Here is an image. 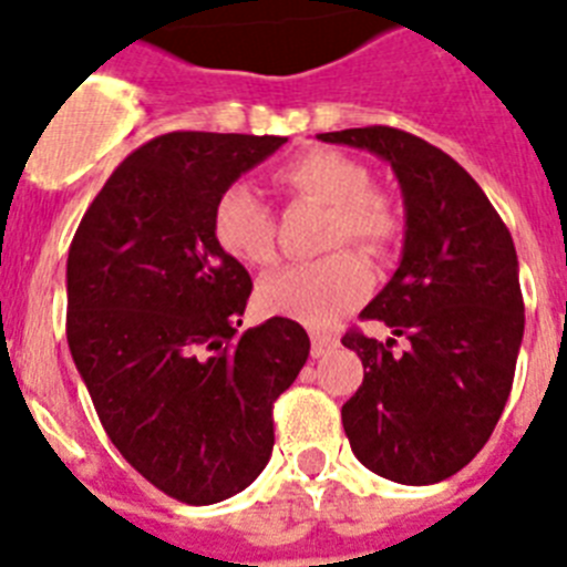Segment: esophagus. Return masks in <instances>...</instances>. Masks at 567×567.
Returning <instances> with one entry per match:
<instances>
[{"label":"esophagus","mask_w":567,"mask_h":567,"mask_svg":"<svg viewBox=\"0 0 567 567\" xmlns=\"http://www.w3.org/2000/svg\"><path fill=\"white\" fill-rule=\"evenodd\" d=\"M332 347H336V338L321 336V332H316V336H312V358H323L327 352L332 350Z\"/></svg>","instance_id":"obj_1"}]
</instances>
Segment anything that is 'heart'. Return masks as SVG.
<instances>
[{
	"mask_svg": "<svg viewBox=\"0 0 567 567\" xmlns=\"http://www.w3.org/2000/svg\"><path fill=\"white\" fill-rule=\"evenodd\" d=\"M278 183L295 195L330 206L323 244L336 249L355 244L367 255H386L401 235L393 200L370 186V172L355 157L332 148H312L278 168ZM212 237L224 255L246 266H269L278 255L275 217L258 192L246 183L224 188L212 209ZM372 287L367 260L352 249H338L321 260L287 266L260 280L258 301L269 316H284L307 327H332L364 301Z\"/></svg>",
	"mask_w": 567,
	"mask_h": 567,
	"instance_id": "heart-1",
	"label": "heart"
}]
</instances>
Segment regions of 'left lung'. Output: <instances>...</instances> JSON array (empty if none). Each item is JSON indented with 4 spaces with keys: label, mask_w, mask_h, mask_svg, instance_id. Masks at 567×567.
<instances>
[{
    "label": "left lung",
    "mask_w": 567,
    "mask_h": 567,
    "mask_svg": "<svg viewBox=\"0 0 567 567\" xmlns=\"http://www.w3.org/2000/svg\"><path fill=\"white\" fill-rule=\"evenodd\" d=\"M379 154L404 197V251L364 309L410 347L350 330L364 381L341 408L358 462L399 485H435L485 447L514 386L525 332L514 237L471 174L390 125L318 134Z\"/></svg>",
    "instance_id": "left-lung-1"
}]
</instances>
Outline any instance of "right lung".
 <instances>
[{
	"instance_id": "add662e5",
	"label": "right lung",
	"mask_w": 567,
	"mask_h": 567,
	"mask_svg": "<svg viewBox=\"0 0 567 567\" xmlns=\"http://www.w3.org/2000/svg\"><path fill=\"white\" fill-rule=\"evenodd\" d=\"M287 137L172 132L114 168L68 249V347L105 433L157 491L215 505L272 456V408L309 355L289 318L240 332L244 264L217 195Z\"/></svg>"
}]
</instances>
